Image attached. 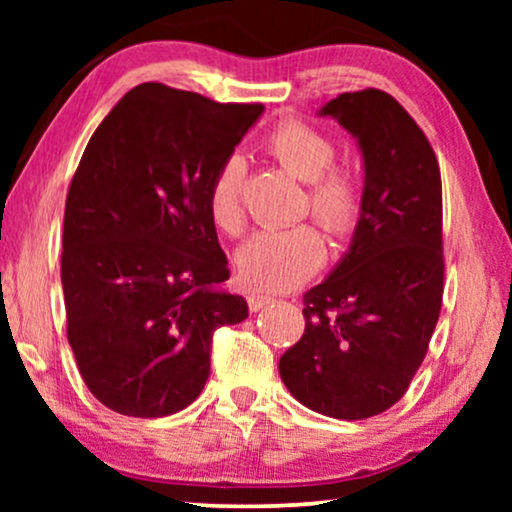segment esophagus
Returning a JSON list of instances; mask_svg holds the SVG:
<instances>
[{
  "label": "esophagus",
  "mask_w": 512,
  "mask_h": 512,
  "mask_svg": "<svg viewBox=\"0 0 512 512\" xmlns=\"http://www.w3.org/2000/svg\"><path fill=\"white\" fill-rule=\"evenodd\" d=\"M272 296H268V293H261V291H256V293H251L249 296V307L254 312H258V310H263V307H268L270 303H272Z\"/></svg>",
  "instance_id": "34e87169"
}]
</instances>
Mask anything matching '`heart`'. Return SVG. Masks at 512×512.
Segmentation results:
<instances>
[{
	"label": "heart",
	"instance_id": "obj_1",
	"mask_svg": "<svg viewBox=\"0 0 512 512\" xmlns=\"http://www.w3.org/2000/svg\"><path fill=\"white\" fill-rule=\"evenodd\" d=\"M268 151L279 163L310 184V207L333 233H345L359 219L361 186L352 174L335 170L338 146L333 137L303 121H284L268 135ZM244 160L230 153L209 186V216L226 233H240ZM326 256V242L317 228H265L237 251V270L256 289H291L305 282Z\"/></svg>",
	"mask_w": 512,
	"mask_h": 512
}]
</instances>
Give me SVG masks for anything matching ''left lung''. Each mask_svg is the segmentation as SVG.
<instances>
[{"mask_svg": "<svg viewBox=\"0 0 512 512\" xmlns=\"http://www.w3.org/2000/svg\"><path fill=\"white\" fill-rule=\"evenodd\" d=\"M356 139L359 221L324 282L305 293V333L279 359L291 396L319 415L389 410L422 366L443 303V186L436 153L382 90L319 109Z\"/></svg>", "mask_w": 512, "mask_h": 512, "instance_id": "8db88e82", "label": "left lung"}]
</instances>
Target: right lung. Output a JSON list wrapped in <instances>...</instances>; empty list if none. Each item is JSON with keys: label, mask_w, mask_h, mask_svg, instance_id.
Listing matches in <instances>:
<instances>
[{"label": "right lung", "mask_w": 512, "mask_h": 512, "mask_svg": "<svg viewBox=\"0 0 512 512\" xmlns=\"http://www.w3.org/2000/svg\"><path fill=\"white\" fill-rule=\"evenodd\" d=\"M265 111L142 83L97 125L67 193L62 291L83 382L128 417H167L205 389L216 328L249 305L230 277L209 186Z\"/></svg>", "instance_id": "1"}]
</instances>
